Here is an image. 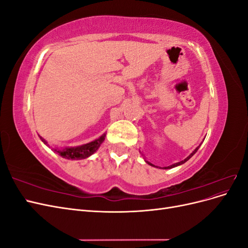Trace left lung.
I'll return each mask as SVG.
<instances>
[{
	"label": "left lung",
	"instance_id": "8db88e82",
	"mask_svg": "<svg viewBox=\"0 0 248 248\" xmlns=\"http://www.w3.org/2000/svg\"><path fill=\"white\" fill-rule=\"evenodd\" d=\"M199 148H200V146L196 149V150H194V151L188 156V157H186V158L184 159V160H182V161H180V162H177V163H175V164H171V166H170V167H166V168H164V169H171V168H175V167H178V166H180V164H183L184 162H186L187 160H188V159H190L191 158V157L193 156V154H196V152L198 151V150H199ZM147 163H149L150 164V166H153V164L152 163H150V162H148V161H146ZM154 167V166H153Z\"/></svg>",
	"mask_w": 248,
	"mask_h": 248
}]
</instances>
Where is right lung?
I'll return each mask as SVG.
<instances>
[{
    "mask_svg": "<svg viewBox=\"0 0 248 248\" xmlns=\"http://www.w3.org/2000/svg\"><path fill=\"white\" fill-rule=\"evenodd\" d=\"M104 139H106V133L102 134V136L95 140L94 141L89 142V144L78 146V147H74V148H66L65 150H55V151L60 155L62 156L63 158L67 159H84L89 157L90 155H92L95 153L100 145L103 142ZM40 140L44 142V144L47 145V142L46 140H43L40 137Z\"/></svg>",
    "mask_w": 248,
    "mask_h": 248,
    "instance_id": "1",
    "label": "right lung"
}]
</instances>
